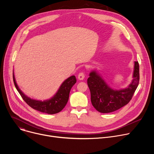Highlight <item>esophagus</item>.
<instances>
[{
    "label": "esophagus",
    "mask_w": 154,
    "mask_h": 154,
    "mask_svg": "<svg viewBox=\"0 0 154 154\" xmlns=\"http://www.w3.org/2000/svg\"><path fill=\"white\" fill-rule=\"evenodd\" d=\"M84 77H85V74H84V72H80L79 74V75H78V79H79V80H83V79H84Z\"/></svg>",
    "instance_id": "34e87169"
}]
</instances>
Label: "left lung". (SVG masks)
<instances>
[{
    "instance_id": "left-lung-1",
    "label": "left lung",
    "mask_w": 154,
    "mask_h": 154,
    "mask_svg": "<svg viewBox=\"0 0 154 154\" xmlns=\"http://www.w3.org/2000/svg\"><path fill=\"white\" fill-rule=\"evenodd\" d=\"M89 76L87 84L91 91L92 106L99 112H112L124 107L132 99L139 83V62H135L134 79L125 89L113 90L95 71L91 72Z\"/></svg>"
}]
</instances>
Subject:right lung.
<instances>
[{
    "label": "right lung",
    "mask_w": 154,
    "mask_h": 154,
    "mask_svg": "<svg viewBox=\"0 0 154 154\" xmlns=\"http://www.w3.org/2000/svg\"><path fill=\"white\" fill-rule=\"evenodd\" d=\"M13 80L16 89L21 95L23 100L27 104L36 110L48 114H54L60 112L66 106L69 97V93L71 88L76 83V78L72 75L66 79L60 87L59 91L52 99L45 101H38L31 99L24 95L16 84L14 75L13 74Z\"/></svg>",
    "instance_id": "obj_1"
}]
</instances>
